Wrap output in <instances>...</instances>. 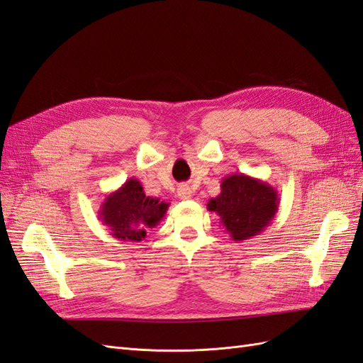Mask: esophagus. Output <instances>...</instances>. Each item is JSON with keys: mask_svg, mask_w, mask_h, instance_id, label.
<instances>
[{"mask_svg": "<svg viewBox=\"0 0 363 363\" xmlns=\"http://www.w3.org/2000/svg\"><path fill=\"white\" fill-rule=\"evenodd\" d=\"M177 195L182 200H188V199H191L192 191H191L189 186H180L179 191H177Z\"/></svg>", "mask_w": 363, "mask_h": 363, "instance_id": "34e87169", "label": "esophagus"}]
</instances>
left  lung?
<instances>
[{"instance_id":"8db88e82","label":"left lung","mask_w":363,"mask_h":363,"mask_svg":"<svg viewBox=\"0 0 363 363\" xmlns=\"http://www.w3.org/2000/svg\"><path fill=\"white\" fill-rule=\"evenodd\" d=\"M233 241L249 240L266 229L279 209L277 189L246 174H230L221 180V192L208 201Z\"/></svg>"}]
</instances>
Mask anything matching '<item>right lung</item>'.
I'll return each instance as SVG.
<instances>
[{
    "instance_id": "right-lung-1",
    "label": "right lung",
    "mask_w": 363,
    "mask_h": 363,
    "mask_svg": "<svg viewBox=\"0 0 363 363\" xmlns=\"http://www.w3.org/2000/svg\"><path fill=\"white\" fill-rule=\"evenodd\" d=\"M168 208L169 203L148 197L142 183L133 177L106 195L97 217L114 238L139 242L163 220Z\"/></svg>"
}]
</instances>
